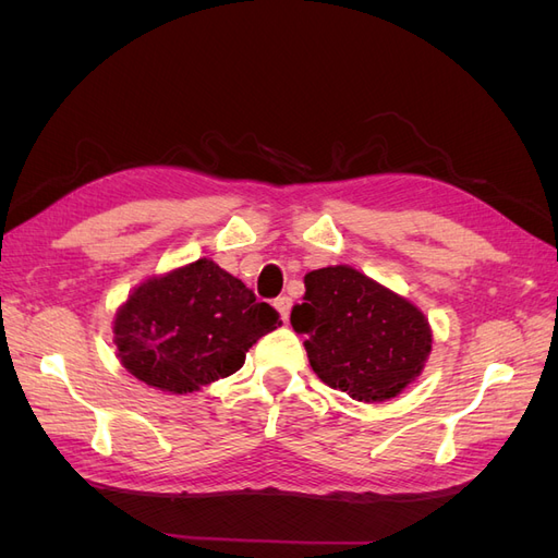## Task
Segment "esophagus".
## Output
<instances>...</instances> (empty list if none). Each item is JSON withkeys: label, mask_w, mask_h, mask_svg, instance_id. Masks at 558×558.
<instances>
[{"label": "esophagus", "mask_w": 558, "mask_h": 558, "mask_svg": "<svg viewBox=\"0 0 558 558\" xmlns=\"http://www.w3.org/2000/svg\"><path fill=\"white\" fill-rule=\"evenodd\" d=\"M291 298L289 295H279L277 300H275V310L279 312V316H281V320H289V314H291Z\"/></svg>", "instance_id": "obj_1"}]
</instances>
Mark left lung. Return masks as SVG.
I'll list each match as a JSON object with an SVG mask.
<instances>
[{"instance_id": "1", "label": "left lung", "mask_w": 558, "mask_h": 558, "mask_svg": "<svg viewBox=\"0 0 558 558\" xmlns=\"http://www.w3.org/2000/svg\"><path fill=\"white\" fill-rule=\"evenodd\" d=\"M318 379L353 400L384 402L412 384L430 353L428 318L349 265L314 269L291 312Z\"/></svg>"}]
</instances>
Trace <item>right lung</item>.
Masks as SVG:
<instances>
[{
    "instance_id": "obj_1",
    "label": "right lung",
    "mask_w": 558,
    "mask_h": 558,
    "mask_svg": "<svg viewBox=\"0 0 558 558\" xmlns=\"http://www.w3.org/2000/svg\"><path fill=\"white\" fill-rule=\"evenodd\" d=\"M281 326L246 286L209 258L150 277L113 320L118 359L140 381L193 393L244 365L246 351Z\"/></svg>"
}]
</instances>
